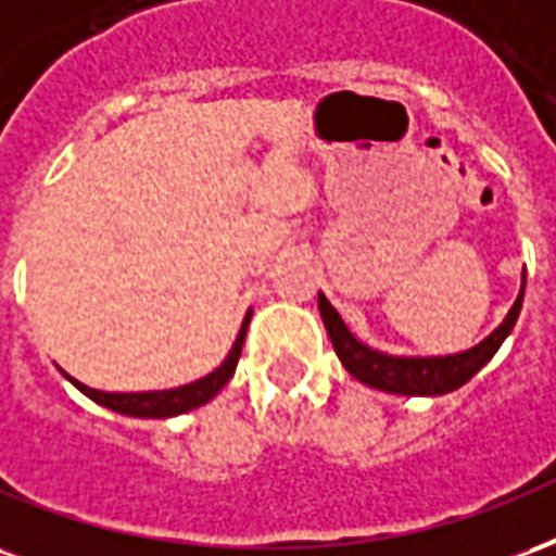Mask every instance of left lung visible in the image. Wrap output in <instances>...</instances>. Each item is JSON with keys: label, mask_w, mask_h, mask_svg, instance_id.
<instances>
[{"label": "left lung", "mask_w": 556, "mask_h": 556, "mask_svg": "<svg viewBox=\"0 0 556 556\" xmlns=\"http://www.w3.org/2000/svg\"><path fill=\"white\" fill-rule=\"evenodd\" d=\"M525 283H528V275L521 273V290H518L516 305L509 307L504 323L494 328L489 338L480 340L477 346L456 352V355H429V358L417 355L415 358V355H388V352L372 350V346H367L352 334L323 293H319V317L326 323L328 338H331V346L338 352L340 364L358 382L370 384L376 391H388V394L439 396L456 391L465 382H471L473 376L492 362L494 352L501 350V343L516 328L521 302H525Z\"/></svg>", "instance_id": "left-lung-1"}]
</instances>
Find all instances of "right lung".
<instances>
[{
	"instance_id": "right-lung-1",
	"label": "right lung",
	"mask_w": 556,
	"mask_h": 556,
	"mask_svg": "<svg viewBox=\"0 0 556 556\" xmlns=\"http://www.w3.org/2000/svg\"><path fill=\"white\" fill-rule=\"evenodd\" d=\"M249 319H242V328H239L237 340H233V346H230L228 358L218 364L216 370L206 372L204 379H198V382L180 384V388H172V391H139V394H106V391H97V388H88V384L76 382L73 376H67L85 396H91L94 403L100 406L112 408L117 415H129V417H174V415H184V412H192V408L204 406L210 403L213 396L230 382V376L237 370L239 362V352H242V340H245V328H249Z\"/></svg>"
}]
</instances>
